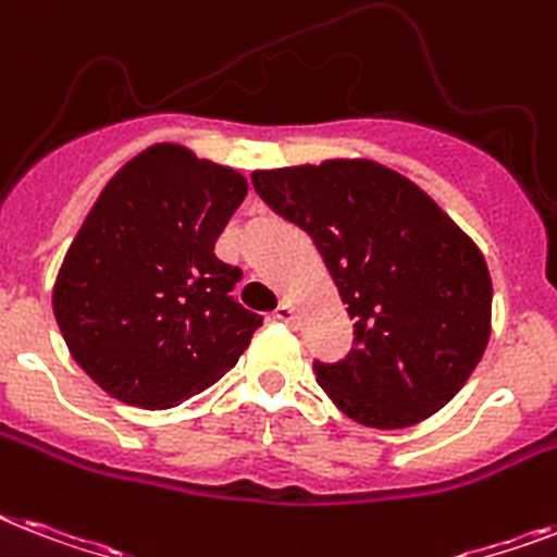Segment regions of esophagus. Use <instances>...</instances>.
<instances>
[{"instance_id": "34e87169", "label": "esophagus", "mask_w": 557, "mask_h": 557, "mask_svg": "<svg viewBox=\"0 0 557 557\" xmlns=\"http://www.w3.org/2000/svg\"><path fill=\"white\" fill-rule=\"evenodd\" d=\"M294 306L292 302H280L277 309H274V320H280V323H294Z\"/></svg>"}]
</instances>
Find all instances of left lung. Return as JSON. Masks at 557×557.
I'll return each mask as SVG.
<instances>
[{"instance_id":"1","label":"left lung","mask_w":557,"mask_h":557,"mask_svg":"<svg viewBox=\"0 0 557 557\" xmlns=\"http://www.w3.org/2000/svg\"><path fill=\"white\" fill-rule=\"evenodd\" d=\"M257 194L309 232L355 318V349L318 383L360 426L406 429L458 395L492 334L474 239L409 176L363 157L255 171Z\"/></svg>"}]
</instances>
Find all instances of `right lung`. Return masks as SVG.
I'll return each mask as SVG.
<instances>
[{"label": "right lung", "instance_id": "1", "mask_svg": "<svg viewBox=\"0 0 557 557\" xmlns=\"http://www.w3.org/2000/svg\"><path fill=\"white\" fill-rule=\"evenodd\" d=\"M239 171L157 143L116 171L53 283L67 351L102 392L171 409L223 377L263 318L232 297L214 243L246 200Z\"/></svg>", "mask_w": 557, "mask_h": 557}]
</instances>
